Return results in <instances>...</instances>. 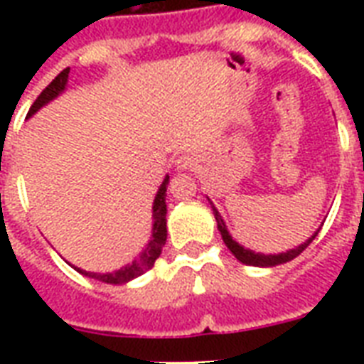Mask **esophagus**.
Returning a JSON list of instances; mask_svg holds the SVG:
<instances>
[{
    "instance_id": "34e87169",
    "label": "esophagus",
    "mask_w": 364,
    "mask_h": 364,
    "mask_svg": "<svg viewBox=\"0 0 364 364\" xmlns=\"http://www.w3.org/2000/svg\"><path fill=\"white\" fill-rule=\"evenodd\" d=\"M177 168L179 170H191V168H194V156H191V154L181 156V159L177 160Z\"/></svg>"
}]
</instances>
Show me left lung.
<instances>
[{"label": "left lung", "mask_w": 364, "mask_h": 364, "mask_svg": "<svg viewBox=\"0 0 364 364\" xmlns=\"http://www.w3.org/2000/svg\"><path fill=\"white\" fill-rule=\"evenodd\" d=\"M211 210H213V215H215L217 228H219V232H221L223 242L227 243V247L232 251V255L240 260V262H243V264H249V266H277V264H283V262H289V260H293L294 257H299V255L302 253V251H304V249L308 247L311 242H314V240H316L317 232H319V230H317V232L314 234L311 238H308L304 243H300L299 247L291 249V251H287V253H279V255L255 253V251H251V249H245L243 245H240L236 240H232V236H230L227 230V225H225V221H223L221 213L217 211V208L213 204H211Z\"/></svg>", "instance_id": "1"}]
</instances>
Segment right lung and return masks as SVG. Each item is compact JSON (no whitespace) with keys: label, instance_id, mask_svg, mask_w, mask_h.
I'll use <instances>...</instances> for the list:
<instances>
[{"label":"right lung","instance_id":"obj_1","mask_svg":"<svg viewBox=\"0 0 364 364\" xmlns=\"http://www.w3.org/2000/svg\"><path fill=\"white\" fill-rule=\"evenodd\" d=\"M68 77H70V68H65L64 71H60L58 75L54 77L53 82L48 85L45 90H43L37 100L33 102V105L28 111V117H31L33 113L41 109L43 105L48 104L50 100H54L58 94H62L65 90V85H68ZM168 181H170V176H166V179L160 185L159 193L154 196L153 202V236L149 240L147 247L143 249V253L137 257L132 264H126L124 268L117 272H109V274H96V272H87L81 270V268H75L79 274L87 277H92V279H98L102 283H111V285H122V283H128L134 277L141 276L143 272L151 270L154 266V260L159 259L160 253H162V247H164L166 238H168V230H166V187H168Z\"/></svg>","mask_w":364,"mask_h":364}]
</instances>
